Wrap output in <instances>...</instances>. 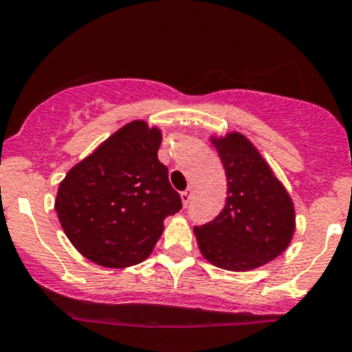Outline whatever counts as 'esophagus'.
Wrapping results in <instances>:
<instances>
[{"label": "esophagus", "mask_w": 352, "mask_h": 352, "mask_svg": "<svg viewBox=\"0 0 352 352\" xmlns=\"http://www.w3.org/2000/svg\"><path fill=\"white\" fill-rule=\"evenodd\" d=\"M180 199H182L184 206L187 207L188 202H190V199H192V190H185V192H182V194H180Z\"/></svg>", "instance_id": "obj_1"}]
</instances>
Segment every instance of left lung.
<instances>
[{"label": "left lung", "instance_id": "8db88e82", "mask_svg": "<svg viewBox=\"0 0 352 352\" xmlns=\"http://www.w3.org/2000/svg\"><path fill=\"white\" fill-rule=\"evenodd\" d=\"M227 175L226 207L194 227L202 256L234 272L262 267L287 249L296 230L291 195L256 145L239 132L210 137Z\"/></svg>", "mask_w": 352, "mask_h": 352}]
</instances>
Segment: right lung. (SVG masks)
<instances>
[{
    "instance_id": "add662e5",
    "label": "right lung",
    "mask_w": 352,
    "mask_h": 352,
    "mask_svg": "<svg viewBox=\"0 0 352 352\" xmlns=\"http://www.w3.org/2000/svg\"><path fill=\"white\" fill-rule=\"evenodd\" d=\"M158 126L133 120L68 170L55 210L73 247L110 269L140 264L164 232V220L182 208L158 160Z\"/></svg>"
}]
</instances>
